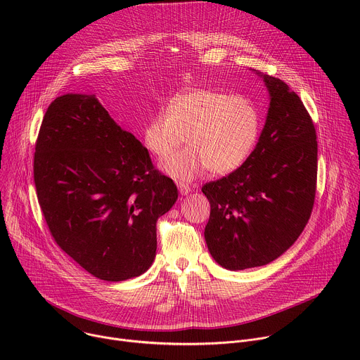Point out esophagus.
<instances>
[{"label":"esophagus","mask_w":360,"mask_h":360,"mask_svg":"<svg viewBox=\"0 0 360 360\" xmlns=\"http://www.w3.org/2000/svg\"><path fill=\"white\" fill-rule=\"evenodd\" d=\"M178 189H179V192H181L182 195H188V193L192 191V186L188 185V184L179 182V184H178Z\"/></svg>","instance_id":"34e87169"}]
</instances>
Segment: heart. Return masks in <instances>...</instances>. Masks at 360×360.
<instances>
[{
  "mask_svg": "<svg viewBox=\"0 0 360 360\" xmlns=\"http://www.w3.org/2000/svg\"><path fill=\"white\" fill-rule=\"evenodd\" d=\"M261 134V112L245 95L193 88L175 95L167 111L153 114L143 128L145 148L165 160L185 142L191 145L162 164V171L191 182L205 171L224 175L250 155Z\"/></svg>",
  "mask_w": 360,
  "mask_h": 360,
  "instance_id": "heart-1",
  "label": "heart"
}]
</instances>
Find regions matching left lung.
<instances>
[{"label":"left lung","instance_id":"obj_1","mask_svg":"<svg viewBox=\"0 0 360 360\" xmlns=\"http://www.w3.org/2000/svg\"><path fill=\"white\" fill-rule=\"evenodd\" d=\"M256 74L269 92L259 141L236 171L202 188L211 203L205 240L229 271L279 258L309 221L316 193L318 142L309 114L283 81Z\"/></svg>","mask_w":360,"mask_h":360}]
</instances>
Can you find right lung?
I'll use <instances>...</instances> for the list:
<instances>
[{"label":"right lung","mask_w":360,"mask_h":360,"mask_svg":"<svg viewBox=\"0 0 360 360\" xmlns=\"http://www.w3.org/2000/svg\"><path fill=\"white\" fill-rule=\"evenodd\" d=\"M37 196L58 246L92 276L121 282L149 269L157 221L178 199L174 181L95 95L48 107L34 157Z\"/></svg>","instance_id":"1"}]
</instances>
